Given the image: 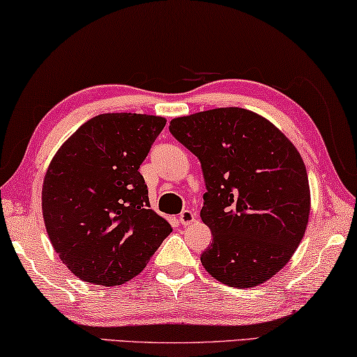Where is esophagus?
<instances>
[{"instance_id": "34e87169", "label": "esophagus", "mask_w": 357, "mask_h": 357, "mask_svg": "<svg viewBox=\"0 0 357 357\" xmlns=\"http://www.w3.org/2000/svg\"><path fill=\"white\" fill-rule=\"evenodd\" d=\"M195 219H197V213L190 211V209H184V211L179 214V222L183 225H190Z\"/></svg>"}]
</instances>
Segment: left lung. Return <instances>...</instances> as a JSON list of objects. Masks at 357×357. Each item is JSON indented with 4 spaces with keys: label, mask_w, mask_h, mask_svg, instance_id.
Returning <instances> with one entry per match:
<instances>
[{
    "label": "left lung",
    "mask_w": 357,
    "mask_h": 357,
    "mask_svg": "<svg viewBox=\"0 0 357 357\" xmlns=\"http://www.w3.org/2000/svg\"><path fill=\"white\" fill-rule=\"evenodd\" d=\"M202 163L200 218L213 234L202 265L230 287H254L289 262L310 218L308 174L286 135L257 112L216 107L169 122Z\"/></svg>",
    "instance_id": "8db88e82"
}]
</instances>
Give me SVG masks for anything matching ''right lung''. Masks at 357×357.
Returning <instances> with one entry per match:
<instances>
[{
    "mask_svg": "<svg viewBox=\"0 0 357 357\" xmlns=\"http://www.w3.org/2000/svg\"><path fill=\"white\" fill-rule=\"evenodd\" d=\"M167 119L106 112L82 123L50 160L43 218L71 273L98 286L139 275L172 231L138 172Z\"/></svg>",
    "mask_w": 357,
    "mask_h": 357,
    "instance_id": "add662e5",
    "label": "right lung"
}]
</instances>
